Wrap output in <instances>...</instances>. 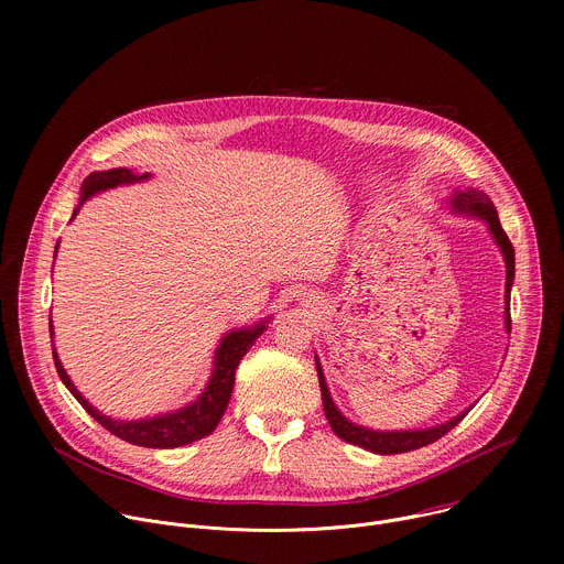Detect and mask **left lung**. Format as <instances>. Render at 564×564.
Here are the masks:
<instances>
[{"mask_svg": "<svg viewBox=\"0 0 564 564\" xmlns=\"http://www.w3.org/2000/svg\"><path fill=\"white\" fill-rule=\"evenodd\" d=\"M446 205L451 207L453 214H462V216H470V218H477L487 225L494 243L500 248L502 252V259H505V268H507V281H505V330L511 333V307H509V301H511V288H513V276H516V252H513V246L509 236L505 234L502 225H500V218H498V209L496 205L491 203V198L479 192V189H473V187H455L453 194L448 196ZM314 361H316V372H318V386H321V399H324V411H326V417L335 431V435H339L344 442L348 444H355V446H361L366 451H372L377 455H394V453H409V451H415V448H422L426 444H433L435 440H440L442 435H446L453 426H457L466 413L475 406H468L466 411L457 413L455 417H451L448 422L444 424H437V426H429V429H401V431H375V429H368V426H361V424H355L350 422L333 401V394L328 390V383H326V377H324V368H321V361L318 357L314 355Z\"/></svg>", "mask_w": 564, "mask_h": 564, "instance_id": "obj_1", "label": "left lung"}]
</instances>
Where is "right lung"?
Wrapping results in <instances>:
<instances>
[{
    "label": "right lung",
    "mask_w": 564,
    "mask_h": 564,
    "mask_svg": "<svg viewBox=\"0 0 564 564\" xmlns=\"http://www.w3.org/2000/svg\"><path fill=\"white\" fill-rule=\"evenodd\" d=\"M151 174H135L131 170H107V172H94L85 178L83 187H79V203L73 209L70 220L75 218V214L83 207V203H87L89 198H94L100 192L120 187V185H133V183H142L149 181ZM59 248V240L55 246V254ZM53 254V257H55ZM268 321L270 316H265L263 321H257L254 326H246V328H234L229 330L220 341L218 348L214 352V370L212 377L205 386V390L198 394V399L189 401L187 406L176 409L172 413H163V415H153V417H140V420H113L105 413H100L96 406H91L89 401L85 399V394L79 392L70 377L66 375L57 352H55V344H53V321H48V330H51V346H53V359H55V368L57 375L62 379V383L70 390V394L83 404V409L96 420L100 422L109 433H113L116 437L135 444V446H147V448H178L185 444H192L209 433H214V429L218 426L227 404L229 397L234 390V372L248 355V350L254 346V341L268 330Z\"/></svg>",
    "instance_id": "right-lung-1"
}]
</instances>
